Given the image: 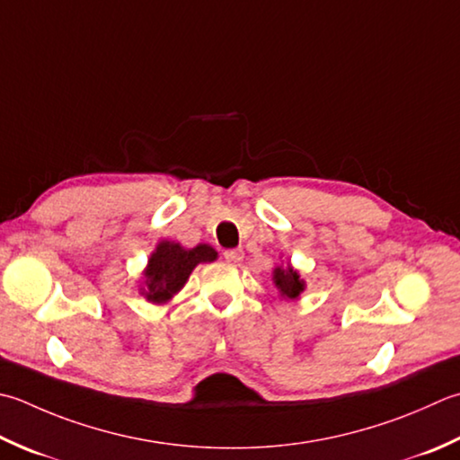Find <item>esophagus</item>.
Returning <instances> with one entry per match:
<instances>
[{"label": "esophagus", "instance_id": "obj_1", "mask_svg": "<svg viewBox=\"0 0 460 460\" xmlns=\"http://www.w3.org/2000/svg\"><path fill=\"white\" fill-rule=\"evenodd\" d=\"M223 257L227 259L229 263H239V261L243 259V251L241 249H229V251H225Z\"/></svg>", "mask_w": 460, "mask_h": 460}]
</instances>
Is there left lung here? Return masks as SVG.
<instances>
[{
	"label": "left lung",
	"instance_id": "obj_1",
	"mask_svg": "<svg viewBox=\"0 0 460 460\" xmlns=\"http://www.w3.org/2000/svg\"><path fill=\"white\" fill-rule=\"evenodd\" d=\"M275 285L281 296H287V299H296L299 293L305 289V283L301 281L299 273H296L291 265H287L285 269H275Z\"/></svg>",
	"mask_w": 460,
	"mask_h": 460
}]
</instances>
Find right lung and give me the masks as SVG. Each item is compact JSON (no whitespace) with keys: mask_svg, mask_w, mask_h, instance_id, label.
Listing matches in <instances>:
<instances>
[{"mask_svg":"<svg viewBox=\"0 0 460 460\" xmlns=\"http://www.w3.org/2000/svg\"><path fill=\"white\" fill-rule=\"evenodd\" d=\"M215 259L217 253L209 245L183 249L179 243H159L146 271V296L153 303L169 301L185 285L195 265Z\"/></svg>","mask_w":460,"mask_h":460,"instance_id":"right-lung-1","label":"right lung"}]
</instances>
